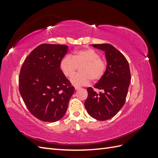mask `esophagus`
Instances as JSON below:
<instances>
[{
	"label": "esophagus",
	"mask_w": 158,
	"mask_h": 158,
	"mask_svg": "<svg viewBox=\"0 0 158 158\" xmlns=\"http://www.w3.org/2000/svg\"><path fill=\"white\" fill-rule=\"evenodd\" d=\"M74 88H75V89H76V90H78V89H80V87H78V86H74Z\"/></svg>",
	"instance_id": "obj_1"
}]
</instances>
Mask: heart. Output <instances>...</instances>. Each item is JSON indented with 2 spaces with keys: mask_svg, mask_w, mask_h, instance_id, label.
Listing matches in <instances>:
<instances>
[{
  "mask_svg": "<svg viewBox=\"0 0 158 158\" xmlns=\"http://www.w3.org/2000/svg\"><path fill=\"white\" fill-rule=\"evenodd\" d=\"M80 67V73L71 78V82L76 85H85L90 82H98L106 70L107 63L101 58L99 53L92 49H84L66 55L59 63V68L66 78H70Z\"/></svg>",
  "mask_w": 158,
  "mask_h": 158,
  "instance_id": "obj_1",
  "label": "heart"
}]
</instances>
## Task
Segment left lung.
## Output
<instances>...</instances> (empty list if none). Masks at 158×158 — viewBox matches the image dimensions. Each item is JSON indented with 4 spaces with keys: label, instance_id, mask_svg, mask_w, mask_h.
I'll return each instance as SVG.
<instances>
[{
    "label": "left lung",
    "instance_id": "obj_1",
    "mask_svg": "<svg viewBox=\"0 0 158 158\" xmlns=\"http://www.w3.org/2000/svg\"><path fill=\"white\" fill-rule=\"evenodd\" d=\"M92 46L105 52L107 64L103 77L94 85L103 92L98 94L89 87L84 106L91 117L106 121L115 115L125 104L131 79V71L125 56L111 44Z\"/></svg>",
    "mask_w": 158,
    "mask_h": 158
}]
</instances>
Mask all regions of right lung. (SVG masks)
<instances>
[{
	"label": "right lung",
	"mask_w": 158,
	"mask_h": 158,
	"mask_svg": "<svg viewBox=\"0 0 158 158\" xmlns=\"http://www.w3.org/2000/svg\"><path fill=\"white\" fill-rule=\"evenodd\" d=\"M69 47L41 44L27 56L20 70L19 90L29 111L40 120L54 123L63 118L74 92L59 68Z\"/></svg>",
	"instance_id": "1"
}]
</instances>
